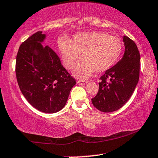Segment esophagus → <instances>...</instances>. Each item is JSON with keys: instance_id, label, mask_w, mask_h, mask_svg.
I'll return each instance as SVG.
<instances>
[{"instance_id": "esophagus-1", "label": "esophagus", "mask_w": 158, "mask_h": 158, "mask_svg": "<svg viewBox=\"0 0 158 158\" xmlns=\"http://www.w3.org/2000/svg\"><path fill=\"white\" fill-rule=\"evenodd\" d=\"M88 83L87 81H81V80H78L77 81V84L79 85H86Z\"/></svg>"}]
</instances>
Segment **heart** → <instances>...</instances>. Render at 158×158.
I'll return each instance as SVG.
<instances>
[{
    "label": "heart",
    "instance_id": "heart-1",
    "mask_svg": "<svg viewBox=\"0 0 158 158\" xmlns=\"http://www.w3.org/2000/svg\"><path fill=\"white\" fill-rule=\"evenodd\" d=\"M64 67L71 70L75 67L79 54V61L73 72L74 77L81 79L89 78L92 73L105 71L117 62L123 50L121 40L103 32L78 33L68 42L59 43Z\"/></svg>",
    "mask_w": 158,
    "mask_h": 158
}]
</instances>
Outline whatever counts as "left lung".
<instances>
[{"label": "left lung", "instance_id": "obj_1", "mask_svg": "<svg viewBox=\"0 0 158 158\" xmlns=\"http://www.w3.org/2000/svg\"><path fill=\"white\" fill-rule=\"evenodd\" d=\"M125 51L121 60L100 78L98 94L91 101L96 109L111 113L122 107L139 80L140 53L134 41L123 36Z\"/></svg>", "mask_w": 158, "mask_h": 158}]
</instances>
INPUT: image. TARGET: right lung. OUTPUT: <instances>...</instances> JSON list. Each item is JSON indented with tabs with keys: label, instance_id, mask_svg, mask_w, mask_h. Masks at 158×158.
<instances>
[{
	"label": "right lung",
	"instance_id": "add662e5",
	"mask_svg": "<svg viewBox=\"0 0 158 158\" xmlns=\"http://www.w3.org/2000/svg\"><path fill=\"white\" fill-rule=\"evenodd\" d=\"M46 35L37 31L20 45L16 58V77L28 103L45 113H57L65 106L76 81L48 45Z\"/></svg>",
	"mask_w": 158,
	"mask_h": 158
}]
</instances>
